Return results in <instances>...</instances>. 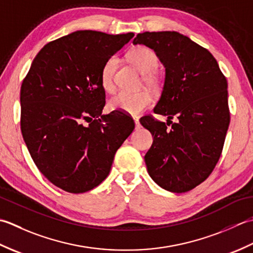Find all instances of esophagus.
I'll use <instances>...</instances> for the list:
<instances>
[{"instance_id":"34e87169","label":"esophagus","mask_w":253,"mask_h":253,"mask_svg":"<svg viewBox=\"0 0 253 253\" xmlns=\"http://www.w3.org/2000/svg\"><path fill=\"white\" fill-rule=\"evenodd\" d=\"M133 119H134V123H135V126H136V128L140 127V126H141V125H140V120H138V118H137V117H134Z\"/></svg>"}]
</instances>
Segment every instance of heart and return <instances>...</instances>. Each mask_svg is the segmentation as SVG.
<instances>
[{
    "label": "heart",
    "mask_w": 253,
    "mask_h": 253,
    "mask_svg": "<svg viewBox=\"0 0 253 253\" xmlns=\"http://www.w3.org/2000/svg\"><path fill=\"white\" fill-rule=\"evenodd\" d=\"M128 59L136 66V69L144 75V82L151 87L157 85V79L152 72L156 70L158 58L152 49L147 47H136L128 53ZM118 66V58L111 56L108 59L101 69L100 82L104 89L112 91L115 88V73ZM152 96L146 90L138 91H120L110 98L109 108L112 110H119L127 115L137 116L151 105Z\"/></svg>",
    "instance_id": "1"
}]
</instances>
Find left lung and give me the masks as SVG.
<instances>
[{"label":"left lung","instance_id":"1","mask_svg":"<svg viewBox=\"0 0 253 253\" xmlns=\"http://www.w3.org/2000/svg\"><path fill=\"white\" fill-rule=\"evenodd\" d=\"M133 44L153 49L165 66L154 112L167 116V125L141 119L154 137L144 157L148 174L167 191H190L210 176L223 151L230 121L227 81L209 50L177 32L138 34Z\"/></svg>","mask_w":253,"mask_h":253}]
</instances>
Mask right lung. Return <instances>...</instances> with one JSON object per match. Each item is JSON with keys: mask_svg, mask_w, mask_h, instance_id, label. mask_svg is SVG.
Returning <instances> with one entry per match:
<instances>
[{"mask_svg": "<svg viewBox=\"0 0 253 253\" xmlns=\"http://www.w3.org/2000/svg\"><path fill=\"white\" fill-rule=\"evenodd\" d=\"M134 37L77 30L36 55L20 88V128L36 166L70 193L99 185L134 121L115 110L102 115L105 62Z\"/></svg>", "mask_w": 253, "mask_h": 253, "instance_id": "add662e5", "label": "right lung"}]
</instances>
